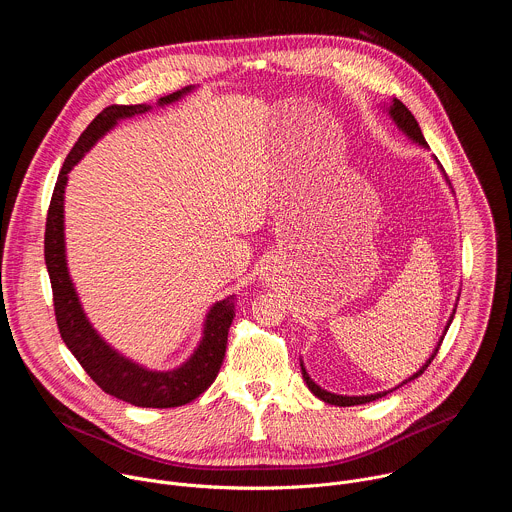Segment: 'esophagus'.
<instances>
[{
  "label": "esophagus",
  "mask_w": 512,
  "mask_h": 512,
  "mask_svg": "<svg viewBox=\"0 0 512 512\" xmlns=\"http://www.w3.org/2000/svg\"><path fill=\"white\" fill-rule=\"evenodd\" d=\"M267 281H269V275H267Z\"/></svg>",
  "instance_id": "1"
}]
</instances>
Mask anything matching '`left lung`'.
Wrapping results in <instances>:
<instances>
[{"label": "left lung", "instance_id": "8db88e82", "mask_svg": "<svg viewBox=\"0 0 512 512\" xmlns=\"http://www.w3.org/2000/svg\"><path fill=\"white\" fill-rule=\"evenodd\" d=\"M387 113H389V117L395 121V125L411 139V141H415V143H419V145H423V148L427 150L429 145H427V141H425V137H423V133H421V127H419V123H417V119L411 115V111L399 101V99H393L391 103H389V107H387ZM433 160L437 162V158L433 156ZM437 166H440V162H437ZM440 170L444 172V168L440 166ZM446 176V174H444ZM446 182H448V176H446ZM450 184V182H448ZM452 188V186H450ZM454 314H456V310L452 312V316H450V320H448V324H446V328H444V334H442V338H440V342H437V346H435V350L431 352V356L425 360V364L423 367L417 371V373H413L409 379H405L401 385H397L395 389H399V387H403L405 383H409V381H413V379H417L419 375H423V371L429 367L431 364V360L435 358V354H437V350H440V346H442V340H444V336H446V332H448V328H450V324H452V320H454ZM300 367H302V377H304V381H306V385H308V389L318 397V399H322L324 403H330V405H338V407H350V405H362V403H371V401H377V399H381V397H385V395H389L391 391H395V389H391V391H381V393H375V395H352V397H348V395H336V393H330V391H326V389H322L320 385H316L314 381H312V377L308 375V371H306V367H304V362L300 360Z\"/></svg>", "mask_w": 512, "mask_h": 512}]
</instances>
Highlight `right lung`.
<instances>
[{"instance_id": "right-lung-1", "label": "right lung", "mask_w": 512, "mask_h": 512, "mask_svg": "<svg viewBox=\"0 0 512 512\" xmlns=\"http://www.w3.org/2000/svg\"><path fill=\"white\" fill-rule=\"evenodd\" d=\"M194 91L186 87L172 95H166L158 101V107L180 101L184 95ZM152 105H111L103 109L91 125L81 133L75 148L64 160V166L58 174L48 218H46V235H44V259L52 283L54 296V314L60 336L68 350L75 354L87 375L109 395L131 403L135 407H180L194 401L202 395L221 369L227 336L235 316V296L221 300L210 306L202 326V338L194 352L176 369L170 371H152L131 358L117 352L109 342L89 322L75 283L70 279L66 265V245H64V188L68 182V172L75 168L93 145L111 131L121 119L148 113Z\"/></svg>"}]
</instances>
